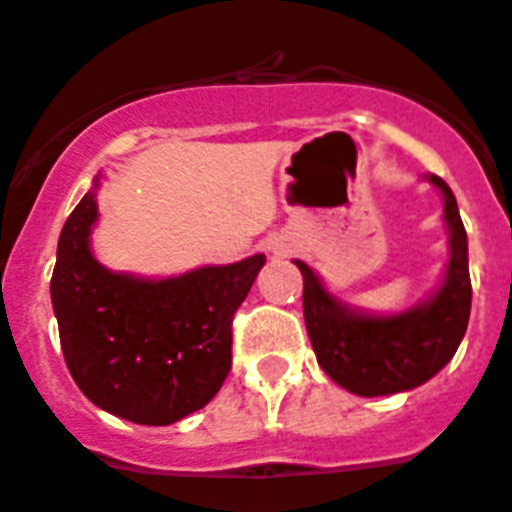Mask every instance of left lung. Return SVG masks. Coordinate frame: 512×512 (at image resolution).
Wrapping results in <instances>:
<instances>
[{"mask_svg":"<svg viewBox=\"0 0 512 512\" xmlns=\"http://www.w3.org/2000/svg\"><path fill=\"white\" fill-rule=\"evenodd\" d=\"M428 182L443 194L451 259L441 287L423 305L397 315L354 310L330 295L305 261H295L302 271V310L312 351L323 372L354 395L379 397L420 387L449 364L467 333L472 310L467 230L449 184L436 174Z\"/></svg>","mask_w":512,"mask_h":512,"instance_id":"8db88e82","label":"left lung"}]
</instances>
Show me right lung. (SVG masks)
Listing matches in <instances>:
<instances>
[{
    "mask_svg": "<svg viewBox=\"0 0 512 512\" xmlns=\"http://www.w3.org/2000/svg\"><path fill=\"white\" fill-rule=\"evenodd\" d=\"M97 187L99 179L58 238L51 300L63 359L97 408L138 425H171L223 387L233 315L266 256L169 279L104 269L89 246Z\"/></svg>",
    "mask_w": 512,
    "mask_h": 512,
    "instance_id": "1",
    "label": "right lung"
}]
</instances>
